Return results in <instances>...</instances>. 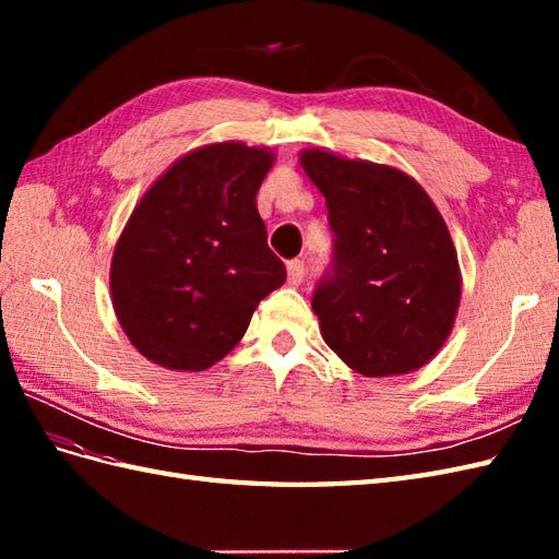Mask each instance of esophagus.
Here are the masks:
<instances>
[{
  "label": "esophagus",
  "instance_id": "esophagus-1",
  "mask_svg": "<svg viewBox=\"0 0 559 559\" xmlns=\"http://www.w3.org/2000/svg\"><path fill=\"white\" fill-rule=\"evenodd\" d=\"M305 281V264L300 259H293L288 261V283L290 286H300Z\"/></svg>",
  "mask_w": 559,
  "mask_h": 559
}]
</instances>
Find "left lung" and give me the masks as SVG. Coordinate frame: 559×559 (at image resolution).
<instances>
[{"mask_svg":"<svg viewBox=\"0 0 559 559\" xmlns=\"http://www.w3.org/2000/svg\"><path fill=\"white\" fill-rule=\"evenodd\" d=\"M336 233L334 271L312 310L326 346L365 377L420 370L444 346L461 302V269L442 213L399 168L300 151Z\"/></svg>","mask_w":559,"mask_h":559,"instance_id":"1","label":"left lung"}]
</instances>
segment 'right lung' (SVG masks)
<instances>
[{"label":"right lung","instance_id":"add662e5","mask_svg":"<svg viewBox=\"0 0 559 559\" xmlns=\"http://www.w3.org/2000/svg\"><path fill=\"white\" fill-rule=\"evenodd\" d=\"M276 153L242 141L177 158L139 199L110 264L127 338L165 370L201 372L228 355L257 305L286 281L257 192Z\"/></svg>","mask_w":559,"mask_h":559}]
</instances>
